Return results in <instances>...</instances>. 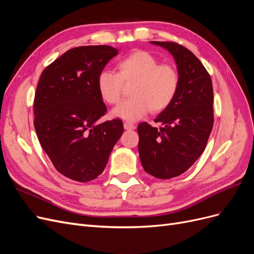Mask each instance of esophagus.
<instances>
[{
  "label": "esophagus",
  "instance_id": "34e87169",
  "mask_svg": "<svg viewBox=\"0 0 254 254\" xmlns=\"http://www.w3.org/2000/svg\"><path fill=\"white\" fill-rule=\"evenodd\" d=\"M124 128L126 130H132L135 128V126L133 124H131V123H128V122H125L124 123Z\"/></svg>",
  "mask_w": 254,
  "mask_h": 254
}]
</instances>
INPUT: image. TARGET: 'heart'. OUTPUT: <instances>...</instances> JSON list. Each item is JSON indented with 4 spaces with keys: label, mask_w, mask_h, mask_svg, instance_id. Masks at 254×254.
Returning a JSON list of instances; mask_svg holds the SVG:
<instances>
[{
    "label": "heart",
    "mask_w": 254,
    "mask_h": 254,
    "mask_svg": "<svg viewBox=\"0 0 254 254\" xmlns=\"http://www.w3.org/2000/svg\"><path fill=\"white\" fill-rule=\"evenodd\" d=\"M118 73L103 70L97 76V91L108 105H117L124 84H131V97L112 110L114 118L137 121L150 111L158 113L172 104L180 87V74L174 64L160 63L152 54L135 51L122 58Z\"/></svg>",
    "instance_id": "b5f03b06"
}]
</instances>
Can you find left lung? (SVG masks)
<instances>
[{"label": "left lung", "mask_w": 254, "mask_h": 254, "mask_svg": "<svg viewBox=\"0 0 254 254\" xmlns=\"http://www.w3.org/2000/svg\"><path fill=\"white\" fill-rule=\"evenodd\" d=\"M171 52L180 74L172 104L155 123L137 126L139 153L144 171L158 179L180 176L203 152L214 124L211 76L193 53L177 42L151 41Z\"/></svg>", "instance_id": "1"}]
</instances>
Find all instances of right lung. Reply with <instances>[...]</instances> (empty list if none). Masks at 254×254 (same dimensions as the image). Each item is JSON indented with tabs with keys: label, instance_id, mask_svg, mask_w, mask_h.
<instances>
[{
	"label": "right lung",
	"instance_id": "right-lung-1",
	"mask_svg": "<svg viewBox=\"0 0 254 254\" xmlns=\"http://www.w3.org/2000/svg\"><path fill=\"white\" fill-rule=\"evenodd\" d=\"M117 55L118 50L109 45L74 48L40 76L34 99L35 130L54 167L66 178H97L124 131L120 119L97 123L107 111L97 76Z\"/></svg>",
	"mask_w": 254,
	"mask_h": 254
}]
</instances>
